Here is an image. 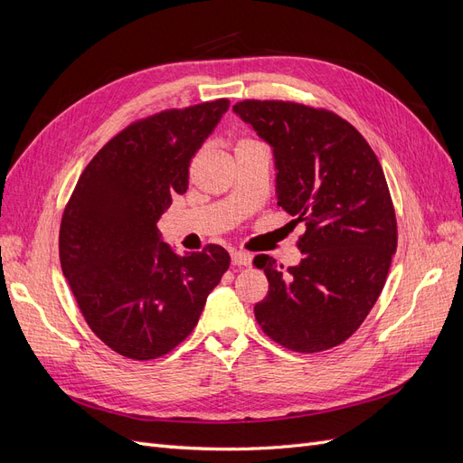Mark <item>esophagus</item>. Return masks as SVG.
Returning a JSON list of instances; mask_svg holds the SVG:
<instances>
[{
  "instance_id": "esophagus-1",
  "label": "esophagus",
  "mask_w": 463,
  "mask_h": 463,
  "mask_svg": "<svg viewBox=\"0 0 463 463\" xmlns=\"http://www.w3.org/2000/svg\"><path fill=\"white\" fill-rule=\"evenodd\" d=\"M250 260H253V257L245 253V250H232V264L233 266H249Z\"/></svg>"
}]
</instances>
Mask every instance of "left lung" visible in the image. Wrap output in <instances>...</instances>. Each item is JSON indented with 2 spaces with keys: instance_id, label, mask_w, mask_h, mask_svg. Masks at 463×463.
<instances>
[{
  "instance_id": "left-lung-1",
  "label": "left lung",
  "mask_w": 463,
  "mask_h": 463,
  "mask_svg": "<svg viewBox=\"0 0 463 463\" xmlns=\"http://www.w3.org/2000/svg\"><path fill=\"white\" fill-rule=\"evenodd\" d=\"M233 111L272 148L278 206L305 223L298 266L284 272L269 255L253 260L269 278L257 322L291 352H325L361 326L396 253L384 172L361 133L332 111L276 100L237 102Z\"/></svg>"
}]
</instances>
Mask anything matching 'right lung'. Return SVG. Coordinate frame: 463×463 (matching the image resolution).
Wrapping results in <instances>:
<instances>
[{
	"label": "right lung",
	"mask_w": 463,
	"mask_h": 463,
	"mask_svg": "<svg viewBox=\"0 0 463 463\" xmlns=\"http://www.w3.org/2000/svg\"><path fill=\"white\" fill-rule=\"evenodd\" d=\"M228 108L222 98L129 125L98 150L65 206L63 276L90 330L123 357L172 352L230 269L223 247L177 255L156 226L187 191L191 158Z\"/></svg>",
	"instance_id": "1"
}]
</instances>
